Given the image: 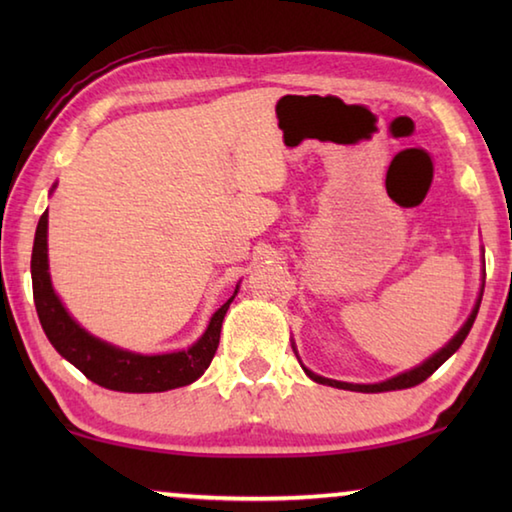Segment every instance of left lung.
I'll return each instance as SVG.
<instances>
[{
  "label": "left lung",
  "instance_id": "obj_1",
  "mask_svg": "<svg viewBox=\"0 0 512 512\" xmlns=\"http://www.w3.org/2000/svg\"><path fill=\"white\" fill-rule=\"evenodd\" d=\"M481 296H483V291H481ZM479 305H481V298H479V302H476V307H474V311L470 314V318H467V323L461 327V332H458V334L454 336V339L445 345L443 350L433 354V357L424 361L422 366L413 368V370H409V372H402V375H397V377H393V379L381 381V384H348V381H336V379H327V377L314 375V372L307 370L305 366H302V368H305L307 375H309L311 379H314V381H318V384H327V386H334V388H343V391L384 393V391H400V388L418 386V384H422L424 379L431 377L433 372H436L440 366H443V363H445L449 357H452V354H454L458 348H461L463 341H465V336L470 334V329H472V325H474L476 314H479Z\"/></svg>",
  "mask_w": 512,
  "mask_h": 512
}]
</instances>
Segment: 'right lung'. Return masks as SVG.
<instances>
[{"mask_svg": "<svg viewBox=\"0 0 512 512\" xmlns=\"http://www.w3.org/2000/svg\"><path fill=\"white\" fill-rule=\"evenodd\" d=\"M31 280L40 325L60 357L74 363L94 384L121 393H162L192 384L201 377L219 348L225 311L237 296L235 291V296L216 311L205 334L189 350L146 357V354L119 350L115 345L103 343L74 323L51 289L47 264V212L40 216L36 241H33Z\"/></svg>", "mask_w": 512, "mask_h": 512, "instance_id": "1", "label": "right lung"}]
</instances>
